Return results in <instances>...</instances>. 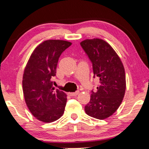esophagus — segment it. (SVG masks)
<instances>
[{
	"label": "esophagus",
	"instance_id": "obj_1",
	"mask_svg": "<svg viewBox=\"0 0 149 149\" xmlns=\"http://www.w3.org/2000/svg\"><path fill=\"white\" fill-rule=\"evenodd\" d=\"M79 91H76V92L74 93H68V95H69L70 96H76L79 94Z\"/></svg>",
	"mask_w": 149,
	"mask_h": 149
}]
</instances>
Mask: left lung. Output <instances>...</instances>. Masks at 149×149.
<instances>
[{
  "label": "left lung",
  "mask_w": 149,
  "mask_h": 149,
  "mask_svg": "<svg viewBox=\"0 0 149 149\" xmlns=\"http://www.w3.org/2000/svg\"><path fill=\"white\" fill-rule=\"evenodd\" d=\"M81 46L93 63V77L100 79L97 91H92L85 111L91 117L104 120L117 111L123 100L126 90L125 68L115 51L103 40H85Z\"/></svg>",
  "instance_id": "1"
}]
</instances>
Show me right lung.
<instances>
[{"label": "right lung", "mask_w": 149, "mask_h": 149, "mask_svg": "<svg viewBox=\"0 0 149 149\" xmlns=\"http://www.w3.org/2000/svg\"><path fill=\"white\" fill-rule=\"evenodd\" d=\"M71 45L64 40H46L39 45L29 57L24 70L22 91L29 110L36 119L50 123L64 112L67 96L52 86L58 58Z\"/></svg>", "instance_id": "1"}]
</instances>
